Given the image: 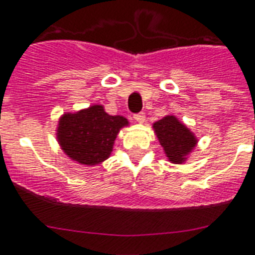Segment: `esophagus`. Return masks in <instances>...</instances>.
Instances as JSON below:
<instances>
[{
  "mask_svg": "<svg viewBox=\"0 0 255 255\" xmlns=\"http://www.w3.org/2000/svg\"><path fill=\"white\" fill-rule=\"evenodd\" d=\"M144 113H137V115H134V120L138 122V124H143L144 122Z\"/></svg>",
  "mask_w": 255,
  "mask_h": 255,
  "instance_id": "1",
  "label": "esophagus"
}]
</instances>
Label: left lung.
I'll return each instance as SVG.
<instances>
[{
    "label": "left lung",
    "instance_id": "1",
    "mask_svg": "<svg viewBox=\"0 0 255 255\" xmlns=\"http://www.w3.org/2000/svg\"><path fill=\"white\" fill-rule=\"evenodd\" d=\"M156 137L170 162L182 163L196 146V138L175 116H166L154 124Z\"/></svg>",
    "mask_w": 255,
    "mask_h": 255
}]
</instances>
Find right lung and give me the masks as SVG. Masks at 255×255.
<instances>
[{"instance_id":"obj_1","label":"right lung","mask_w":255,"mask_h":255,"mask_svg":"<svg viewBox=\"0 0 255 255\" xmlns=\"http://www.w3.org/2000/svg\"><path fill=\"white\" fill-rule=\"evenodd\" d=\"M128 125L122 116H111L101 105L67 113L59 121L58 140L73 160L93 166L109 158L121 128Z\"/></svg>"}]
</instances>
